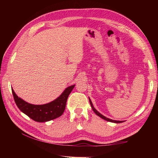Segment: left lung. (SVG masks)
I'll return each mask as SVG.
<instances>
[{
  "mask_svg": "<svg viewBox=\"0 0 158 158\" xmlns=\"http://www.w3.org/2000/svg\"><path fill=\"white\" fill-rule=\"evenodd\" d=\"M89 100L90 105H91L92 108V110H94V113L96 114L97 115L99 116L100 117H101L102 119H105V120H106V121H108V122H113V123H122V122H123V121H117V120H113V119H110L107 118V117H105L104 115H102L101 113H100L98 111H97V110L94 108V106H93V104H92V101H91V100H90V98H89Z\"/></svg>",
  "mask_w": 158,
  "mask_h": 158,
  "instance_id": "8db88e82",
  "label": "left lung"
}]
</instances>
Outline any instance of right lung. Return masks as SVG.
<instances>
[{
	"instance_id": "right-lung-1",
	"label": "right lung",
	"mask_w": 158,
	"mask_h": 158,
	"mask_svg": "<svg viewBox=\"0 0 158 158\" xmlns=\"http://www.w3.org/2000/svg\"><path fill=\"white\" fill-rule=\"evenodd\" d=\"M75 85H70L64 89L62 94L56 100L41 105H32L20 98L11 88L15 102L19 110L30 118L37 122H46L61 116L65 110L69 94Z\"/></svg>"
}]
</instances>
